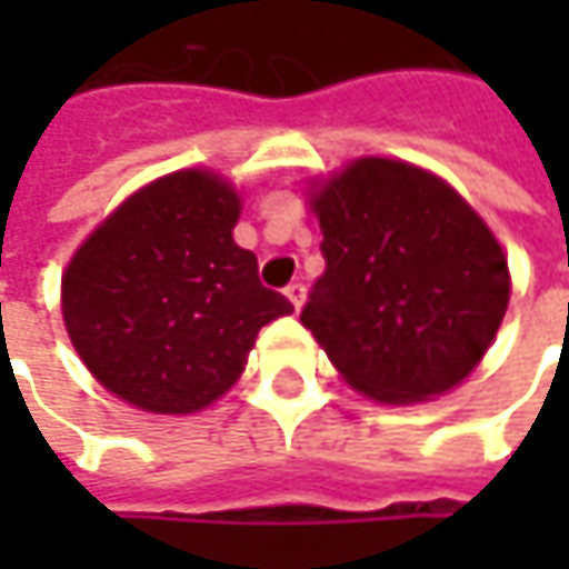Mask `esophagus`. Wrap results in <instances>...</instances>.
<instances>
[{
    "mask_svg": "<svg viewBox=\"0 0 569 569\" xmlns=\"http://www.w3.org/2000/svg\"><path fill=\"white\" fill-rule=\"evenodd\" d=\"M284 295L295 303V310H300V303H303V297H307V288H303V281H291V284L284 288Z\"/></svg>",
    "mask_w": 569,
    "mask_h": 569,
    "instance_id": "obj_1",
    "label": "esophagus"
}]
</instances>
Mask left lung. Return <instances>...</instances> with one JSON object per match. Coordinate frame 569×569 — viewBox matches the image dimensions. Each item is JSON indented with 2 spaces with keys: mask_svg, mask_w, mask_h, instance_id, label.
Here are the masks:
<instances>
[{
  "mask_svg": "<svg viewBox=\"0 0 569 569\" xmlns=\"http://www.w3.org/2000/svg\"><path fill=\"white\" fill-rule=\"evenodd\" d=\"M319 274L300 322L339 373L380 402L466 380L510 303L500 243L456 189L402 161L361 158L313 196Z\"/></svg>",
  "mask_w": 569,
  "mask_h": 569,
  "instance_id": "8db88e82",
  "label": "left lung"
}]
</instances>
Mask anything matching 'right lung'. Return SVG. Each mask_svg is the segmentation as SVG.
<instances>
[{"label":"right lung","instance_id":"obj_1","mask_svg":"<svg viewBox=\"0 0 569 569\" xmlns=\"http://www.w3.org/2000/svg\"><path fill=\"white\" fill-rule=\"evenodd\" d=\"M237 192L206 170L139 189L62 274V319L78 358L113 396L189 415L243 373L262 326L291 300L259 281L230 230Z\"/></svg>","mask_w":569,"mask_h":569}]
</instances>
